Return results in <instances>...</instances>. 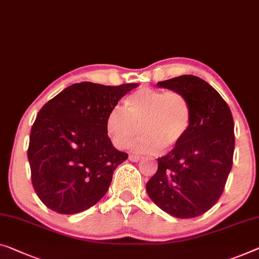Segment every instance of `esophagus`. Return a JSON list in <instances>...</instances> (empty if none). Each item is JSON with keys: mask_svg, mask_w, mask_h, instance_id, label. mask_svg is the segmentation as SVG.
<instances>
[{"mask_svg": "<svg viewBox=\"0 0 259 259\" xmlns=\"http://www.w3.org/2000/svg\"><path fill=\"white\" fill-rule=\"evenodd\" d=\"M129 160L130 161H134V163H137V161L141 160V157L140 156H135V154H130Z\"/></svg>", "mask_w": 259, "mask_h": 259, "instance_id": "1", "label": "esophagus"}]
</instances>
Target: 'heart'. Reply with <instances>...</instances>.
Wrapping results in <instances>:
<instances>
[{"label": "heart", "instance_id": "obj_1", "mask_svg": "<svg viewBox=\"0 0 259 259\" xmlns=\"http://www.w3.org/2000/svg\"><path fill=\"white\" fill-rule=\"evenodd\" d=\"M124 108H114L106 121L108 136L117 149H128L141 126L145 136L133 150L144 154L158 153L165 146L179 148L191 130L192 109L180 93L142 87L124 100Z\"/></svg>", "mask_w": 259, "mask_h": 259}]
</instances>
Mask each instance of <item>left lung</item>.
<instances>
[{
  "label": "left lung",
  "mask_w": 259,
  "mask_h": 259,
  "mask_svg": "<svg viewBox=\"0 0 259 259\" xmlns=\"http://www.w3.org/2000/svg\"><path fill=\"white\" fill-rule=\"evenodd\" d=\"M190 102L192 125L179 148L158 158L146 184L150 199L165 213L192 219L209 210L221 196L233 166L234 119L218 91L195 75L158 82Z\"/></svg>",
  "instance_id": "1"
}]
</instances>
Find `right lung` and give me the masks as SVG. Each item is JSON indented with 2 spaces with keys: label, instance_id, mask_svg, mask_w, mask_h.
Wrapping results in <instances>:
<instances>
[{
  "label": "right lung",
  "instance_id": "1",
  "mask_svg": "<svg viewBox=\"0 0 259 259\" xmlns=\"http://www.w3.org/2000/svg\"><path fill=\"white\" fill-rule=\"evenodd\" d=\"M137 86L84 81L65 88L41 108L30 133L28 159L32 186L46 207L78 214L105 196L114 171L128 159L108 137L107 117Z\"/></svg>",
  "mask_w": 259,
  "mask_h": 259
}]
</instances>
